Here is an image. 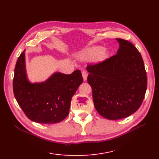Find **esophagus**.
I'll list each match as a JSON object with an SVG mask.
<instances>
[{
	"instance_id": "obj_1",
	"label": "esophagus",
	"mask_w": 159,
	"mask_h": 159,
	"mask_svg": "<svg viewBox=\"0 0 159 159\" xmlns=\"http://www.w3.org/2000/svg\"><path fill=\"white\" fill-rule=\"evenodd\" d=\"M82 75H83V78L84 81L87 80V76H88V73H87L86 71H83V72H82Z\"/></svg>"
}]
</instances>
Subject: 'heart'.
I'll list each match as a JSON object with an SVG mask.
<instances>
[{
	"label": "heart",
	"mask_w": 159,
	"mask_h": 159,
	"mask_svg": "<svg viewBox=\"0 0 159 159\" xmlns=\"http://www.w3.org/2000/svg\"><path fill=\"white\" fill-rule=\"evenodd\" d=\"M103 50V48L102 47H93L80 53L79 54V57L80 58L83 60H90L96 58L100 54L101 57H104L106 55V52Z\"/></svg>",
	"instance_id": "1"
}]
</instances>
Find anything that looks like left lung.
Returning a JSON list of instances; mask_svg holds the SVG:
<instances>
[{"mask_svg": "<svg viewBox=\"0 0 159 159\" xmlns=\"http://www.w3.org/2000/svg\"><path fill=\"white\" fill-rule=\"evenodd\" d=\"M117 54L87 65V81L95 107L108 120H120L136 112L143 101L147 76L140 53L127 40L116 38Z\"/></svg>", "mask_w": 159, "mask_h": 159, "instance_id": "left-lung-1", "label": "left lung"}]
</instances>
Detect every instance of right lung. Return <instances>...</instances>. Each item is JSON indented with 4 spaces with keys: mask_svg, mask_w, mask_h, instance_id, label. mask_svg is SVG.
I'll return each instance as SVG.
<instances>
[{
    "mask_svg": "<svg viewBox=\"0 0 159 159\" xmlns=\"http://www.w3.org/2000/svg\"><path fill=\"white\" fill-rule=\"evenodd\" d=\"M83 81L80 70H76L70 75L55 72L45 82L31 83L27 77L23 52L15 65L13 93L30 120L41 124H56L68 115L72 97Z\"/></svg>",
    "mask_w": 159,
    "mask_h": 159,
    "instance_id": "obj_1",
    "label": "right lung"
}]
</instances>
